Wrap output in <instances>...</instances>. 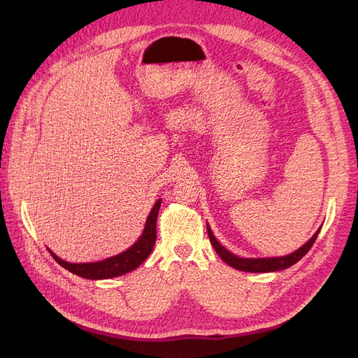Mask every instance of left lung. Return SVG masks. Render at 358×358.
<instances>
[{
	"label": "left lung",
	"mask_w": 358,
	"mask_h": 358,
	"mask_svg": "<svg viewBox=\"0 0 358 358\" xmlns=\"http://www.w3.org/2000/svg\"><path fill=\"white\" fill-rule=\"evenodd\" d=\"M320 230L313 234L305 245L299 248L297 251H294L292 254L284 255V257H270V258H241V257L231 254L230 251H227V249L218 241L215 239V236H213L209 225H208V236H209V241H210L212 246L215 248L216 254L221 257L222 262L234 267L236 270H242V272L264 273V272H278V270H284V268L291 267L292 264H296L299 259H301L308 254L312 245L315 243Z\"/></svg>",
	"instance_id": "8db88e82"
}]
</instances>
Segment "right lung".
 Returning a JSON list of instances; mask_svg holds the SVG:
<instances>
[{"label":"right lung","instance_id":"obj_1","mask_svg":"<svg viewBox=\"0 0 358 358\" xmlns=\"http://www.w3.org/2000/svg\"><path fill=\"white\" fill-rule=\"evenodd\" d=\"M159 206H161V199L154 204L152 210H150L145 224L143 233L138 237V241L131 248H128L127 251L117 254L115 257L106 258L103 262H96V263H69L57 257L50 251V249L49 252L59 266L67 268L69 272L85 279H109V278L125 275L128 272H131V270L137 268L150 255V252H152L155 241H157V216L159 212Z\"/></svg>","mask_w":358,"mask_h":358}]
</instances>
